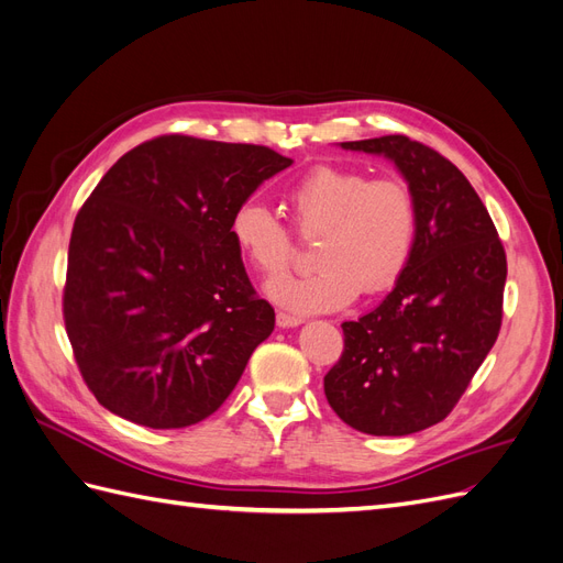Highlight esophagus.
I'll list each match as a JSON object with an SVG mask.
<instances>
[{"label": "esophagus", "mask_w": 563, "mask_h": 563, "mask_svg": "<svg viewBox=\"0 0 563 563\" xmlns=\"http://www.w3.org/2000/svg\"><path fill=\"white\" fill-rule=\"evenodd\" d=\"M302 319L300 317H291L286 312H277V327L279 329H294V327H300Z\"/></svg>", "instance_id": "1"}]
</instances>
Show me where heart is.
Masks as SVG:
<instances>
[{"mask_svg":"<svg viewBox=\"0 0 563 563\" xmlns=\"http://www.w3.org/2000/svg\"><path fill=\"white\" fill-rule=\"evenodd\" d=\"M284 201L302 236L319 234L317 272L267 284V296L296 314L340 310L360 291L383 294L413 258L418 201L401 178H368L323 164L288 187ZM230 236L261 277H279L294 261V232L253 199L232 211Z\"/></svg>","mask_w":563,"mask_h":563,"instance_id":"obj_1","label":"heart"}]
</instances>
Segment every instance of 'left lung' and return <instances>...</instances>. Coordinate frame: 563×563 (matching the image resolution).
Wrapping results in <instances>:
<instances>
[{
  "mask_svg": "<svg viewBox=\"0 0 563 563\" xmlns=\"http://www.w3.org/2000/svg\"><path fill=\"white\" fill-rule=\"evenodd\" d=\"M395 162L418 201L413 258L376 310L343 323L345 347L323 376L338 418L376 437L444 420L503 323L507 258L498 230L455 164L406 135L340 143Z\"/></svg>",
  "mask_w": 563,
  "mask_h": 563,
  "instance_id": "8db88e82",
  "label": "left lung"
}]
</instances>
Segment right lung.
Masks as SVG:
<instances>
[{"instance_id":"add662e5","label":"right lung","mask_w":563,"mask_h":563,"mask_svg":"<svg viewBox=\"0 0 563 563\" xmlns=\"http://www.w3.org/2000/svg\"><path fill=\"white\" fill-rule=\"evenodd\" d=\"M291 166L265 145L159 135L119 159L75 218L63 319L100 406L152 430L209 418L275 329L230 216Z\"/></svg>"}]
</instances>
